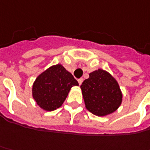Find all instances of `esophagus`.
I'll list each match as a JSON object with an SVG mask.
<instances>
[{
    "instance_id": "esophagus-1",
    "label": "esophagus",
    "mask_w": 150,
    "mask_h": 150,
    "mask_svg": "<svg viewBox=\"0 0 150 150\" xmlns=\"http://www.w3.org/2000/svg\"><path fill=\"white\" fill-rule=\"evenodd\" d=\"M82 82H83V79H82V78H80V79L78 80V83H79V85H80L82 84Z\"/></svg>"
}]
</instances>
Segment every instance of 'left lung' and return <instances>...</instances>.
I'll list each match as a JSON object with an SVG mask.
<instances>
[{
	"mask_svg": "<svg viewBox=\"0 0 150 150\" xmlns=\"http://www.w3.org/2000/svg\"><path fill=\"white\" fill-rule=\"evenodd\" d=\"M86 109L97 116H105L121 105L122 92L117 80L105 70L99 69L80 85Z\"/></svg>",
	"mask_w": 150,
	"mask_h": 150,
	"instance_id": "left-lung-1",
	"label": "left lung"
}]
</instances>
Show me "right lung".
Masks as SVG:
<instances>
[{
	"mask_svg": "<svg viewBox=\"0 0 150 150\" xmlns=\"http://www.w3.org/2000/svg\"><path fill=\"white\" fill-rule=\"evenodd\" d=\"M75 85H79L77 80L63 65H52L35 79L32 96L44 110H54L62 105L70 89Z\"/></svg>",
	"mask_w": 150,
	"mask_h": 150,
	"instance_id": "obj_1",
	"label": "right lung"
}]
</instances>
